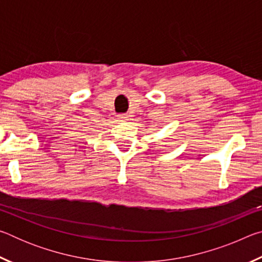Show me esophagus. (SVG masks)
<instances>
[{
    "label": "esophagus",
    "instance_id": "34e87169",
    "mask_svg": "<svg viewBox=\"0 0 262 262\" xmlns=\"http://www.w3.org/2000/svg\"><path fill=\"white\" fill-rule=\"evenodd\" d=\"M128 117H129V115H128L127 113H121V114H118V119L120 121H126V120H128Z\"/></svg>",
    "mask_w": 262,
    "mask_h": 262
}]
</instances>
